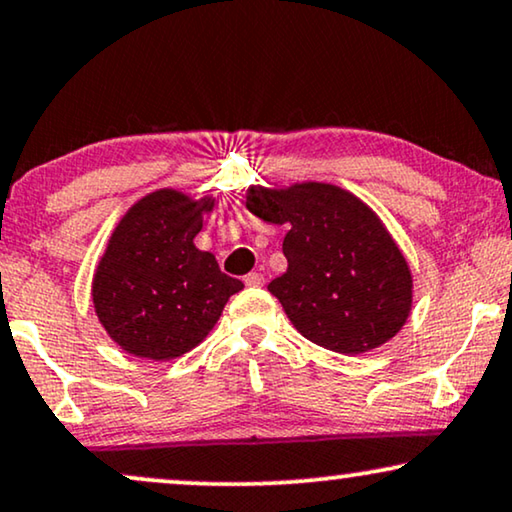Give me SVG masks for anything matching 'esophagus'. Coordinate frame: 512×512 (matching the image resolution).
<instances>
[{
    "label": "esophagus",
    "mask_w": 512,
    "mask_h": 512,
    "mask_svg": "<svg viewBox=\"0 0 512 512\" xmlns=\"http://www.w3.org/2000/svg\"><path fill=\"white\" fill-rule=\"evenodd\" d=\"M245 285H248V288H262L264 276L260 274V271H250V274L245 276Z\"/></svg>",
    "instance_id": "obj_1"
}]
</instances>
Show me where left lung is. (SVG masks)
Returning a JSON list of instances; mask_svg holds the SVG:
<instances>
[{
	"instance_id": "8db88e82",
	"label": "left lung",
	"mask_w": 512,
	"mask_h": 512,
	"mask_svg": "<svg viewBox=\"0 0 512 512\" xmlns=\"http://www.w3.org/2000/svg\"><path fill=\"white\" fill-rule=\"evenodd\" d=\"M245 206L285 224L288 271L269 283L309 342L353 356L386 344L412 311L410 264L377 213L346 189L250 187Z\"/></svg>"
}]
</instances>
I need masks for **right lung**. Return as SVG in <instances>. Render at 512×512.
I'll return each mask as SVG.
<instances>
[{
    "label": "right lung",
    "mask_w": 512,
    "mask_h": 512,
    "mask_svg": "<svg viewBox=\"0 0 512 512\" xmlns=\"http://www.w3.org/2000/svg\"><path fill=\"white\" fill-rule=\"evenodd\" d=\"M213 196L194 201L177 189L147 194L121 217L93 276V306L121 349L173 360L199 346L222 316L238 278L222 274L194 238Z\"/></svg>",
    "instance_id": "right-lung-1"
}]
</instances>
